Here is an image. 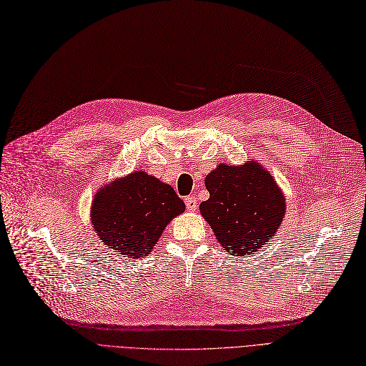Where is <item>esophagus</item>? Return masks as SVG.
<instances>
[{
    "label": "esophagus",
    "mask_w": 366,
    "mask_h": 366,
    "mask_svg": "<svg viewBox=\"0 0 366 366\" xmlns=\"http://www.w3.org/2000/svg\"><path fill=\"white\" fill-rule=\"evenodd\" d=\"M184 202H185V207H187L188 211L193 212V211L197 209V199L194 196H187L184 199Z\"/></svg>",
    "instance_id": "obj_1"
}]
</instances>
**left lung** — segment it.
I'll list each match as a JSON object with an SVG mask.
<instances>
[{"mask_svg": "<svg viewBox=\"0 0 366 366\" xmlns=\"http://www.w3.org/2000/svg\"><path fill=\"white\" fill-rule=\"evenodd\" d=\"M209 199L199 209L220 246L237 256L259 252L285 217L287 202L259 162L220 164L205 178Z\"/></svg>", "mask_w": 366, "mask_h": 366, "instance_id": "obj_1", "label": "left lung"}]
</instances>
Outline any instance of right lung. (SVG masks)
<instances>
[{
  "instance_id": "right-lung-1",
  "label": "right lung",
  "mask_w": 366,
  "mask_h": 366,
  "mask_svg": "<svg viewBox=\"0 0 366 366\" xmlns=\"http://www.w3.org/2000/svg\"><path fill=\"white\" fill-rule=\"evenodd\" d=\"M185 211L169 184L134 172L99 188L92 204V224L104 244L128 258H144L166 226Z\"/></svg>"
}]
</instances>
